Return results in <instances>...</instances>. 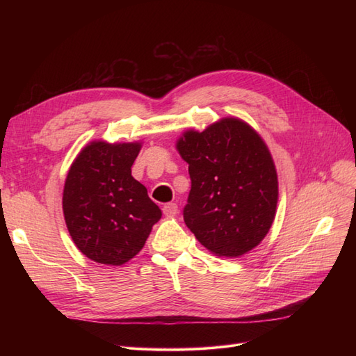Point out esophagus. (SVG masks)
Segmentation results:
<instances>
[{"mask_svg":"<svg viewBox=\"0 0 356 356\" xmlns=\"http://www.w3.org/2000/svg\"><path fill=\"white\" fill-rule=\"evenodd\" d=\"M163 213L166 215V217H175V215L178 213L177 203H166L163 207Z\"/></svg>","mask_w":356,"mask_h":356,"instance_id":"1","label":"esophagus"}]
</instances>
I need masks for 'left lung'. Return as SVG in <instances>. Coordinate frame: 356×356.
<instances>
[{
	"instance_id": "left-lung-1",
	"label": "left lung",
	"mask_w": 356,
	"mask_h": 356,
	"mask_svg": "<svg viewBox=\"0 0 356 356\" xmlns=\"http://www.w3.org/2000/svg\"><path fill=\"white\" fill-rule=\"evenodd\" d=\"M177 149L188 163L184 221L196 239L225 258L260 245L273 224L279 195L275 161L260 134L238 117H224L203 132L188 129Z\"/></svg>"
}]
</instances>
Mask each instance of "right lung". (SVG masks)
I'll return each mask as SVG.
<instances>
[{"mask_svg": "<svg viewBox=\"0 0 356 356\" xmlns=\"http://www.w3.org/2000/svg\"><path fill=\"white\" fill-rule=\"evenodd\" d=\"M143 143L92 141L71 163L62 209L75 246L90 260L122 266L143 250L161 211L132 177Z\"/></svg>", "mask_w": 356, "mask_h": 356, "instance_id": "1", "label": "right lung"}]
</instances>
